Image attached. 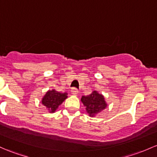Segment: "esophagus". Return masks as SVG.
<instances>
[{
    "label": "esophagus",
    "mask_w": 157,
    "mask_h": 157,
    "mask_svg": "<svg viewBox=\"0 0 157 157\" xmlns=\"http://www.w3.org/2000/svg\"><path fill=\"white\" fill-rule=\"evenodd\" d=\"M71 93L73 95H77L78 93V90L77 88H75V87H74V88L71 89Z\"/></svg>",
    "instance_id": "obj_1"
}]
</instances>
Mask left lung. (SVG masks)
<instances>
[{
	"label": "left lung",
	"instance_id": "left-lung-1",
	"mask_svg": "<svg viewBox=\"0 0 157 157\" xmlns=\"http://www.w3.org/2000/svg\"><path fill=\"white\" fill-rule=\"evenodd\" d=\"M81 101L90 117L98 114L107 106L103 95L96 91L92 92V93L88 96H82Z\"/></svg>",
	"mask_w": 157,
	"mask_h": 157
}]
</instances>
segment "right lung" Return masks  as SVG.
<instances>
[{
    "mask_svg": "<svg viewBox=\"0 0 157 157\" xmlns=\"http://www.w3.org/2000/svg\"><path fill=\"white\" fill-rule=\"evenodd\" d=\"M67 98V94L61 93L55 90H49L43 98L42 103L48 108L49 112H55L59 105Z\"/></svg>",
    "mask_w": 157,
    "mask_h": 157,
    "instance_id": "obj_1",
    "label": "right lung"
}]
</instances>
